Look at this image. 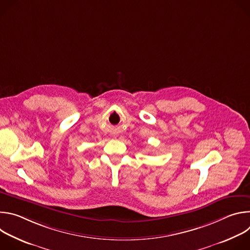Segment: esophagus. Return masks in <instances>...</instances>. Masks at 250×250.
I'll return each mask as SVG.
<instances>
[{
	"instance_id": "esophagus-1",
	"label": "esophagus",
	"mask_w": 250,
	"mask_h": 250,
	"mask_svg": "<svg viewBox=\"0 0 250 250\" xmlns=\"http://www.w3.org/2000/svg\"><path fill=\"white\" fill-rule=\"evenodd\" d=\"M114 137H116V136H115V135H114Z\"/></svg>"
}]
</instances>
